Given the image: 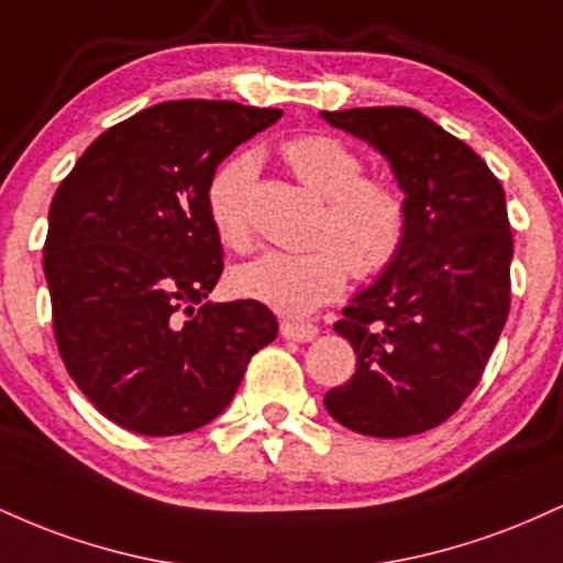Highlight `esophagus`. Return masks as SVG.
<instances>
[{
	"label": "esophagus",
	"instance_id": "1",
	"mask_svg": "<svg viewBox=\"0 0 563 563\" xmlns=\"http://www.w3.org/2000/svg\"><path fill=\"white\" fill-rule=\"evenodd\" d=\"M280 333L283 339L288 341H299V344H307V341L318 339L320 328L312 325V322H294V320H283L280 322Z\"/></svg>",
	"mask_w": 563,
	"mask_h": 563
}]
</instances>
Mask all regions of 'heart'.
I'll return each instance as SVG.
<instances>
[{"label": "heart", "mask_w": 563, "mask_h": 563, "mask_svg": "<svg viewBox=\"0 0 563 563\" xmlns=\"http://www.w3.org/2000/svg\"><path fill=\"white\" fill-rule=\"evenodd\" d=\"M288 169L325 211L309 251L269 249L230 273L238 296L260 301L277 314L301 318L344 290L346 269L376 277L397 262L407 241V206L391 185L365 179V164L352 147L328 134H301L280 147ZM260 158L238 153L224 161L206 190V209L219 241L245 249L251 241L249 196Z\"/></svg>", "instance_id": "obj_1"}]
</instances>
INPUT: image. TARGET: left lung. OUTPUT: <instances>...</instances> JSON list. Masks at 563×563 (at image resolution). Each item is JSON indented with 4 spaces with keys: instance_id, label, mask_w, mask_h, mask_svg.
<instances>
[{
    "instance_id": "1",
    "label": "left lung",
    "mask_w": 563,
    "mask_h": 563,
    "mask_svg": "<svg viewBox=\"0 0 563 563\" xmlns=\"http://www.w3.org/2000/svg\"><path fill=\"white\" fill-rule=\"evenodd\" d=\"M320 115L386 158L407 206L402 254L333 325L357 371L325 394V410L365 437L423 434L474 391L506 325V192L466 142L412 108Z\"/></svg>"
}]
</instances>
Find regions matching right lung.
<instances>
[{
    "label": "right lung",
    "mask_w": 563,
    "mask_h": 563,
    "mask_svg": "<svg viewBox=\"0 0 563 563\" xmlns=\"http://www.w3.org/2000/svg\"><path fill=\"white\" fill-rule=\"evenodd\" d=\"M277 108L172 100L102 132L57 187L44 243L60 357L84 397L134 434L214 421L251 354L277 335L260 301H206L222 243L206 209L217 166Z\"/></svg>",
    "instance_id": "right-lung-1"
}]
</instances>
